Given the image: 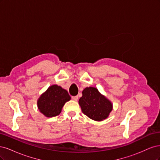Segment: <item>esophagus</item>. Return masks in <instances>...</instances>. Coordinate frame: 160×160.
<instances>
[{"instance_id":"esophagus-1","label":"esophagus","mask_w":160,"mask_h":160,"mask_svg":"<svg viewBox=\"0 0 160 160\" xmlns=\"http://www.w3.org/2000/svg\"><path fill=\"white\" fill-rule=\"evenodd\" d=\"M72 99L74 101H77V99H78V96H72Z\"/></svg>"}]
</instances>
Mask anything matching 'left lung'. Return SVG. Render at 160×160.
Returning a JSON list of instances; mask_svg holds the SVG:
<instances>
[{"mask_svg":"<svg viewBox=\"0 0 160 160\" xmlns=\"http://www.w3.org/2000/svg\"><path fill=\"white\" fill-rule=\"evenodd\" d=\"M82 94L79 100L82 112L90 119L98 122L108 118L112 111L113 105L98 89L93 87L86 88Z\"/></svg>","mask_w":160,"mask_h":160,"instance_id":"left-lung-1","label":"left lung"}]
</instances>
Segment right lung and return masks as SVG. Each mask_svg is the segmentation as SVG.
Returning <instances> with one entry per match:
<instances>
[{"mask_svg":"<svg viewBox=\"0 0 160 160\" xmlns=\"http://www.w3.org/2000/svg\"><path fill=\"white\" fill-rule=\"evenodd\" d=\"M71 99L68 92L57 85L50 86L37 101L40 112L47 118L59 115L67 101Z\"/></svg>","mask_w":160,"mask_h":160,"instance_id":"add662e5","label":"right lung"}]
</instances>
